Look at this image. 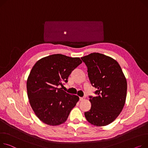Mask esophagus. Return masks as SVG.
I'll list each match as a JSON object with an SVG mask.
<instances>
[{
  "label": "esophagus",
  "mask_w": 148,
  "mask_h": 148,
  "mask_svg": "<svg viewBox=\"0 0 148 148\" xmlns=\"http://www.w3.org/2000/svg\"><path fill=\"white\" fill-rule=\"evenodd\" d=\"M85 99V98L84 97H80V101H83Z\"/></svg>",
  "instance_id": "1"
}]
</instances>
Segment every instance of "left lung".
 Returning <instances> with one entry per match:
<instances>
[{
    "mask_svg": "<svg viewBox=\"0 0 148 148\" xmlns=\"http://www.w3.org/2000/svg\"><path fill=\"white\" fill-rule=\"evenodd\" d=\"M87 67L92 85L96 88L90 96V110L84 112L86 120L96 126H104L113 122L125 104L127 84L125 77L115 60L99 53L82 57Z\"/></svg>",
    "mask_w": 148,
    "mask_h": 148,
    "instance_id": "8db88e82",
    "label": "left lung"
}]
</instances>
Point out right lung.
Wrapping results in <instances>:
<instances>
[{"label": "right lung", "instance_id": "add662e5", "mask_svg": "<svg viewBox=\"0 0 148 148\" xmlns=\"http://www.w3.org/2000/svg\"><path fill=\"white\" fill-rule=\"evenodd\" d=\"M82 63L79 58L54 54L42 58L32 68L27 82L28 97L34 113L44 123L58 125L67 120L79 97L60 87Z\"/></svg>", "mask_w": 148, "mask_h": 148}]
</instances>
